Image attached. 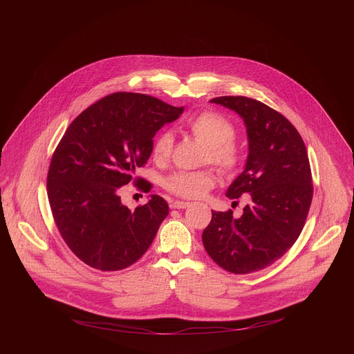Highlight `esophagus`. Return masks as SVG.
I'll list each match as a JSON object with an SVG mask.
<instances>
[{
  "label": "esophagus",
  "mask_w": 354,
  "mask_h": 354,
  "mask_svg": "<svg viewBox=\"0 0 354 354\" xmlns=\"http://www.w3.org/2000/svg\"><path fill=\"white\" fill-rule=\"evenodd\" d=\"M171 209H186L190 206L189 201H180V200H174L171 201Z\"/></svg>",
  "instance_id": "esophagus-1"
}]
</instances>
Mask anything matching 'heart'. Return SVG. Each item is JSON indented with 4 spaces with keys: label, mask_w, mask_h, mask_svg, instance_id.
Masks as SVG:
<instances>
[{
    "label": "heart",
    "mask_w": 354,
    "mask_h": 354,
    "mask_svg": "<svg viewBox=\"0 0 354 354\" xmlns=\"http://www.w3.org/2000/svg\"><path fill=\"white\" fill-rule=\"evenodd\" d=\"M187 130L194 138L206 144L205 162H212L224 172H234L241 162V153L234 144L235 127L220 113L207 111L201 112L187 122ZM174 148V136L171 131H162L157 136L151 149V156L157 164L169 160ZM216 185V175L210 169L193 172H175L164 180V187L180 197H203Z\"/></svg>",
    "instance_id": "heart-1"
}]
</instances>
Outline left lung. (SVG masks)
Wrapping results in <instances>:
<instances>
[{
    "label": "left lung",
    "instance_id": "left-lung-1",
    "mask_svg": "<svg viewBox=\"0 0 354 354\" xmlns=\"http://www.w3.org/2000/svg\"><path fill=\"white\" fill-rule=\"evenodd\" d=\"M210 102L245 122L249 154L225 194L232 200L246 194L249 203L241 217H234L232 210L212 212L201 239L218 266L248 274L280 259L304 228L314 192L310 160L297 129L259 100L218 96Z\"/></svg>",
    "mask_w": 354,
    "mask_h": 354
}]
</instances>
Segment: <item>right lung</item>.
<instances>
[{"label":"right lung","instance_id":"1","mask_svg":"<svg viewBox=\"0 0 354 354\" xmlns=\"http://www.w3.org/2000/svg\"><path fill=\"white\" fill-rule=\"evenodd\" d=\"M183 106L133 92L111 93L85 109L66 130L50 162L47 196L56 225L88 266L115 272L137 262L169 213L167 201L151 194L131 212L120 200L153 149L156 133L176 120ZM140 183L138 184V182Z\"/></svg>","mask_w":354,"mask_h":354}]
</instances>
